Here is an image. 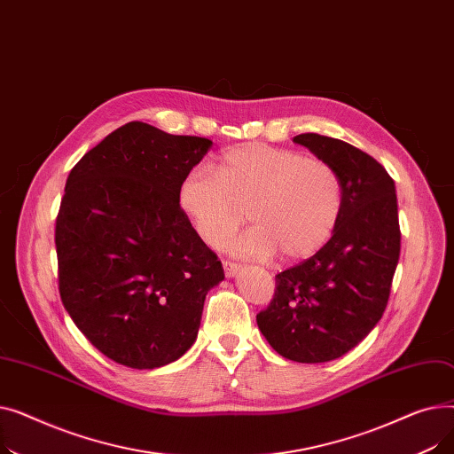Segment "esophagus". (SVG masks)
<instances>
[{"label":"esophagus","mask_w":454,"mask_h":454,"mask_svg":"<svg viewBox=\"0 0 454 454\" xmlns=\"http://www.w3.org/2000/svg\"><path fill=\"white\" fill-rule=\"evenodd\" d=\"M223 267H224L226 278H233L237 272H239V269H241L237 263H231V261H223Z\"/></svg>","instance_id":"esophagus-1"}]
</instances>
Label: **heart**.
<instances>
[{"mask_svg":"<svg viewBox=\"0 0 454 454\" xmlns=\"http://www.w3.org/2000/svg\"><path fill=\"white\" fill-rule=\"evenodd\" d=\"M182 209L200 239L223 247L247 219L252 228L231 241L245 259H305L337 228L342 185L337 171L318 158L250 143L226 151L217 173L193 167L178 189Z\"/></svg>","mask_w":454,"mask_h":454,"instance_id":"obj_1","label":"heart"}]
</instances>
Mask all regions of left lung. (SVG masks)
<instances>
[{"label":"left lung","mask_w":454,"mask_h":454,"mask_svg":"<svg viewBox=\"0 0 454 454\" xmlns=\"http://www.w3.org/2000/svg\"><path fill=\"white\" fill-rule=\"evenodd\" d=\"M337 171L342 211L331 239L309 259L276 276L259 331L285 359L335 361L383 317L399 261L395 184L370 154L320 134L293 139Z\"/></svg>","instance_id":"1"}]
</instances>
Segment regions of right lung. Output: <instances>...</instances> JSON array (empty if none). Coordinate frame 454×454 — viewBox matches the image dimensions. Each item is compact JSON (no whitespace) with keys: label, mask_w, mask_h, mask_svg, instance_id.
I'll return each instance as SVG.
<instances>
[{"label":"right lung","mask_w":454,"mask_h":454,"mask_svg":"<svg viewBox=\"0 0 454 454\" xmlns=\"http://www.w3.org/2000/svg\"><path fill=\"white\" fill-rule=\"evenodd\" d=\"M213 141L132 121L71 169L57 217L59 291L108 359L160 368L193 346L224 270L180 207L184 176Z\"/></svg>","instance_id":"obj_1"}]
</instances>
